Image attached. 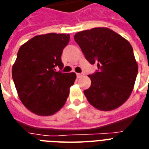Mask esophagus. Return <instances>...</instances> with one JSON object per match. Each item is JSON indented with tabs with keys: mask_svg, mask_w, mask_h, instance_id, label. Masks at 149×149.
<instances>
[{
	"mask_svg": "<svg viewBox=\"0 0 149 149\" xmlns=\"http://www.w3.org/2000/svg\"><path fill=\"white\" fill-rule=\"evenodd\" d=\"M76 75H77V78H81L82 76L84 75V74H83V73H77V74H76Z\"/></svg>",
	"mask_w": 149,
	"mask_h": 149,
	"instance_id": "34e87169",
	"label": "esophagus"
}]
</instances>
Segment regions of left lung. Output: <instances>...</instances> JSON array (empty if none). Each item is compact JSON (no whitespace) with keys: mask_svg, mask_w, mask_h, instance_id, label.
<instances>
[{"mask_svg":"<svg viewBox=\"0 0 149 149\" xmlns=\"http://www.w3.org/2000/svg\"><path fill=\"white\" fill-rule=\"evenodd\" d=\"M74 38L98 69L89 74L91 84L84 91L89 103L102 111L121 106L132 92L139 69L130 43L107 27L82 31Z\"/></svg>","mask_w":149,"mask_h":149,"instance_id":"left-lung-1","label":"left lung"}]
</instances>
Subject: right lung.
<instances>
[{"instance_id":"right-lung-1","label":"right lung","mask_w":149,"mask_h":149,"mask_svg":"<svg viewBox=\"0 0 149 149\" xmlns=\"http://www.w3.org/2000/svg\"><path fill=\"white\" fill-rule=\"evenodd\" d=\"M68 34L49 33L32 38L19 48L12 78L19 98L31 112L49 116L64 106L76 74L56 71L63 68L61 54Z\"/></svg>"}]
</instances>
